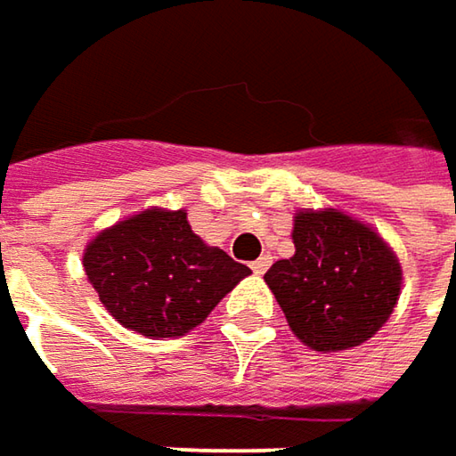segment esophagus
<instances>
[{"label":"esophagus","instance_id":"1","mask_svg":"<svg viewBox=\"0 0 456 456\" xmlns=\"http://www.w3.org/2000/svg\"><path fill=\"white\" fill-rule=\"evenodd\" d=\"M268 265H271V255H260L250 268H253L255 273L260 276V273H265V271H268Z\"/></svg>","mask_w":456,"mask_h":456}]
</instances>
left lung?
<instances>
[{
    "label": "left lung",
    "mask_w": 456,
    "mask_h": 456,
    "mask_svg": "<svg viewBox=\"0 0 456 456\" xmlns=\"http://www.w3.org/2000/svg\"><path fill=\"white\" fill-rule=\"evenodd\" d=\"M294 255L263 276L291 333L314 351H348L385 325L403 268L379 232L338 208L294 214Z\"/></svg>",
    "instance_id": "1"
}]
</instances>
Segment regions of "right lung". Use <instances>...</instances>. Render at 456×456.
Returning <instances> with one entry per match:
<instances>
[{
  "label": "right lung",
  "instance_id": "1",
  "mask_svg": "<svg viewBox=\"0 0 456 456\" xmlns=\"http://www.w3.org/2000/svg\"><path fill=\"white\" fill-rule=\"evenodd\" d=\"M82 265L116 322L147 338L199 328L250 268L206 245L185 208H144L87 242Z\"/></svg>",
  "mask_w": 456,
  "mask_h": 456
}]
</instances>
